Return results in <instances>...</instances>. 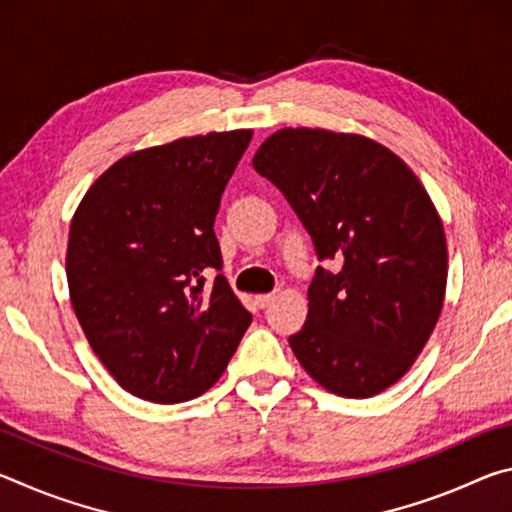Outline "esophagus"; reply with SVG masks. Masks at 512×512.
<instances>
[{
    "instance_id": "1",
    "label": "esophagus",
    "mask_w": 512,
    "mask_h": 512,
    "mask_svg": "<svg viewBox=\"0 0 512 512\" xmlns=\"http://www.w3.org/2000/svg\"><path fill=\"white\" fill-rule=\"evenodd\" d=\"M273 300H275V293H262V296H255V302H257V305L262 307V309L271 305Z\"/></svg>"
}]
</instances>
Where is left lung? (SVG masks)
<instances>
[{
	"mask_svg": "<svg viewBox=\"0 0 512 512\" xmlns=\"http://www.w3.org/2000/svg\"><path fill=\"white\" fill-rule=\"evenodd\" d=\"M253 167L287 196L314 239L307 320L289 345L307 375L341 397L397 384L424 350L447 289V239L420 178L357 133L280 128Z\"/></svg>",
	"mask_w": 512,
	"mask_h": 512,
	"instance_id": "8db88e82",
	"label": "left lung"
}]
</instances>
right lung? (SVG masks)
Listing matches in <instances>:
<instances>
[{
	"label": "right lung",
	"instance_id": "obj_1",
	"mask_svg": "<svg viewBox=\"0 0 512 512\" xmlns=\"http://www.w3.org/2000/svg\"><path fill=\"white\" fill-rule=\"evenodd\" d=\"M253 131L180 137L119 158L69 225V300L117 384L155 404L187 402L223 375L253 316L216 275L223 189Z\"/></svg>",
	"mask_w": 512,
	"mask_h": 512
}]
</instances>
